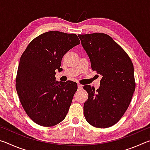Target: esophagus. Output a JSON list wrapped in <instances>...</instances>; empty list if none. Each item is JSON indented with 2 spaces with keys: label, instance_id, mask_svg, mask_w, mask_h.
<instances>
[{
  "label": "esophagus",
  "instance_id": "obj_1",
  "mask_svg": "<svg viewBox=\"0 0 150 150\" xmlns=\"http://www.w3.org/2000/svg\"><path fill=\"white\" fill-rule=\"evenodd\" d=\"M77 87H78V89H79V90H81L83 88V85L79 84V83H78L77 84Z\"/></svg>",
  "mask_w": 150,
  "mask_h": 150
}]
</instances>
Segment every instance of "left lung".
Wrapping results in <instances>:
<instances>
[{
    "label": "left lung",
    "mask_w": 150,
    "mask_h": 150,
    "mask_svg": "<svg viewBox=\"0 0 150 150\" xmlns=\"http://www.w3.org/2000/svg\"><path fill=\"white\" fill-rule=\"evenodd\" d=\"M89 57L93 71L102 75L97 90L85 85L86 120L96 128H106L120 120L128 108L136 88L134 66L125 51L103 33L79 34Z\"/></svg>",
    "instance_id": "left-lung-1"
}]
</instances>
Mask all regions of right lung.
<instances>
[{
    "label": "right lung",
    "mask_w": 150,
    "mask_h": 150,
    "mask_svg": "<svg viewBox=\"0 0 150 150\" xmlns=\"http://www.w3.org/2000/svg\"><path fill=\"white\" fill-rule=\"evenodd\" d=\"M79 44L75 34L47 32L33 40L20 57L17 94L28 116L38 125L55 126L67 115L77 84L59 83L55 71L60 69L63 55Z\"/></svg>",
    "instance_id": "add662e5"
}]
</instances>
